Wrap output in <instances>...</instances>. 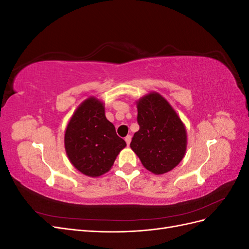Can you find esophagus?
<instances>
[{"mask_svg": "<svg viewBox=\"0 0 249 249\" xmlns=\"http://www.w3.org/2000/svg\"><path fill=\"white\" fill-rule=\"evenodd\" d=\"M131 139H132L131 135H127V136L124 138V140H125V142H126V144H127V145H130V143H131Z\"/></svg>", "mask_w": 249, "mask_h": 249, "instance_id": "34e87169", "label": "esophagus"}]
</instances>
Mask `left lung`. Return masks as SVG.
Returning a JSON list of instances; mask_svg holds the SVG:
<instances>
[{"mask_svg": "<svg viewBox=\"0 0 249 249\" xmlns=\"http://www.w3.org/2000/svg\"><path fill=\"white\" fill-rule=\"evenodd\" d=\"M139 131L131 148L147 170L163 175L182 161L186 152L185 125L162 95L152 92L137 103Z\"/></svg>", "mask_w": 249, "mask_h": 249, "instance_id": "obj_1", "label": "left lung"}]
</instances>
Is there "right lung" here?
<instances>
[{"instance_id": "1", "label": "right lung", "mask_w": 249, "mask_h": 249, "mask_svg": "<svg viewBox=\"0 0 249 249\" xmlns=\"http://www.w3.org/2000/svg\"><path fill=\"white\" fill-rule=\"evenodd\" d=\"M64 144L71 163L88 177H100L110 170L125 141L105 116L101 101L89 97L73 113L67 124Z\"/></svg>"}]
</instances>
